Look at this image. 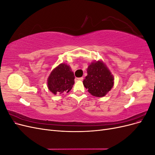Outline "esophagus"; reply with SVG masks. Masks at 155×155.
Listing matches in <instances>:
<instances>
[{
  "mask_svg": "<svg viewBox=\"0 0 155 155\" xmlns=\"http://www.w3.org/2000/svg\"><path fill=\"white\" fill-rule=\"evenodd\" d=\"M76 80H78V81H82L83 79V77H81V78H76Z\"/></svg>",
  "mask_w": 155,
  "mask_h": 155,
  "instance_id": "esophagus-1",
  "label": "esophagus"
}]
</instances>
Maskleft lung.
<instances>
[{"label": "left lung", "mask_w": 155, "mask_h": 155, "mask_svg": "<svg viewBox=\"0 0 155 155\" xmlns=\"http://www.w3.org/2000/svg\"><path fill=\"white\" fill-rule=\"evenodd\" d=\"M114 78L101 60L94 61L88 65L87 76L83 85L91 95L101 97L105 96L114 85Z\"/></svg>", "instance_id": "obj_1"}]
</instances>
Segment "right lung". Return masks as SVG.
I'll return each mask as SVG.
<instances>
[{"label":"right lung","instance_id":"1","mask_svg":"<svg viewBox=\"0 0 155 155\" xmlns=\"http://www.w3.org/2000/svg\"><path fill=\"white\" fill-rule=\"evenodd\" d=\"M74 74L66 63H61L52 70L47 79L48 90L54 94H62L71 91L74 83Z\"/></svg>","mask_w":155,"mask_h":155}]
</instances>
